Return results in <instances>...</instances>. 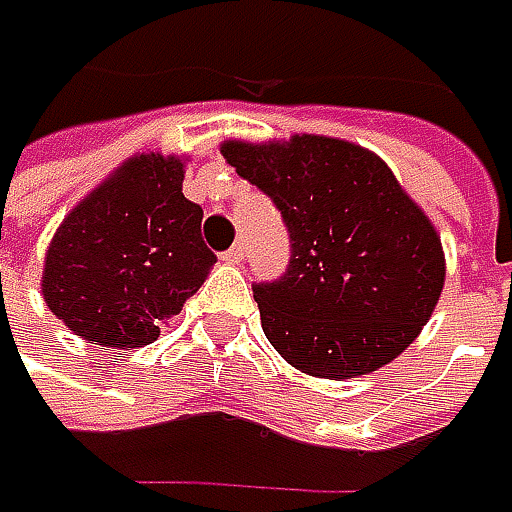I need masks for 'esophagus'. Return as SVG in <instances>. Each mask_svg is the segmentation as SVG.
Listing matches in <instances>:
<instances>
[{"instance_id":"esophagus-1","label":"esophagus","mask_w":512,"mask_h":512,"mask_svg":"<svg viewBox=\"0 0 512 512\" xmlns=\"http://www.w3.org/2000/svg\"><path fill=\"white\" fill-rule=\"evenodd\" d=\"M242 256H245V247L233 245L230 250L222 253V262H225V265H239V262H242Z\"/></svg>"}]
</instances>
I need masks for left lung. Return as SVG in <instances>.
<instances>
[{"instance_id":"1","label":"left lung","mask_w":512,"mask_h":512,"mask_svg":"<svg viewBox=\"0 0 512 512\" xmlns=\"http://www.w3.org/2000/svg\"><path fill=\"white\" fill-rule=\"evenodd\" d=\"M222 156L273 199L290 233L285 273L253 285L285 362L342 382L413 344L442 296V239L376 153L302 133L225 142Z\"/></svg>"}]
</instances>
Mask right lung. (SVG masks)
<instances>
[{
  "instance_id": "right-lung-1",
  "label": "right lung",
  "mask_w": 512,
  "mask_h": 512,
  "mask_svg": "<svg viewBox=\"0 0 512 512\" xmlns=\"http://www.w3.org/2000/svg\"><path fill=\"white\" fill-rule=\"evenodd\" d=\"M179 156L142 153L65 216L45 256L50 313L102 347H142L202 287L216 256Z\"/></svg>"
}]
</instances>
